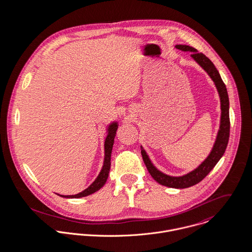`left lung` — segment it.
<instances>
[{
  "mask_svg": "<svg viewBox=\"0 0 252 252\" xmlns=\"http://www.w3.org/2000/svg\"><path fill=\"white\" fill-rule=\"evenodd\" d=\"M176 48L180 49L181 51H189L191 53V57L194 61L202 67V69L207 72L212 80L215 82L219 98H220V108H221V115H220V124L219 130L217 132L216 142L210 152L209 156L193 171L180 177H173L166 175L159 171L151 162L148 154L144 150V147L141 145V153L144 159V164L151 175V177L156 180L161 185L171 187V188H178L183 189L190 186H193L199 183L201 180H204L210 172L215 168L217 162L223 156L230 135V118H229V97L227 93L226 86L216 70V66L214 63L203 53H199L197 49L185 44H177Z\"/></svg>",
  "mask_w": 252,
  "mask_h": 252,
  "instance_id": "obj_1",
  "label": "left lung"
}]
</instances>
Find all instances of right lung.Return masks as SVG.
Masks as SVG:
<instances>
[{"instance_id":"1","label":"right lung","mask_w":252,"mask_h":252,"mask_svg":"<svg viewBox=\"0 0 252 252\" xmlns=\"http://www.w3.org/2000/svg\"><path fill=\"white\" fill-rule=\"evenodd\" d=\"M118 128V122L117 121H112L108 125L107 128V137L105 140V158H104V164L101 169V172L99 173L98 177L96 180H94L86 189H84L82 192L75 194V195H60L57 194L63 198H68V199H77V198H82L86 197L88 195H91L98 190H100L106 183L108 180V173L110 170V157H111V151L113 147V143H114V138L116 135V131Z\"/></svg>"}]
</instances>
